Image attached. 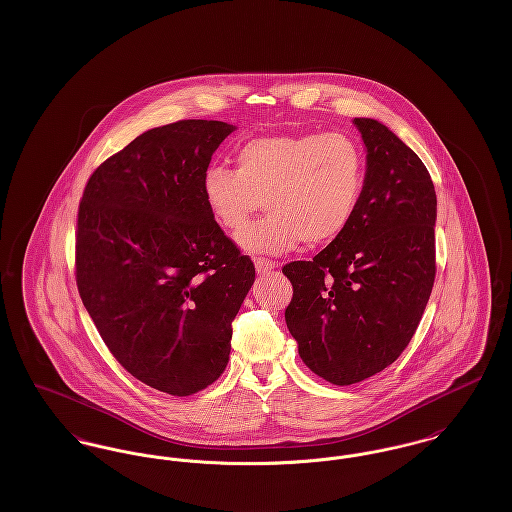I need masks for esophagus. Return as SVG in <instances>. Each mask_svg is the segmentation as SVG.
Segmentation results:
<instances>
[{"label": "esophagus", "instance_id": "esophagus-1", "mask_svg": "<svg viewBox=\"0 0 512 512\" xmlns=\"http://www.w3.org/2000/svg\"><path fill=\"white\" fill-rule=\"evenodd\" d=\"M255 268H257V272L259 274H267V272H272L274 268H278V263H274V261H268V259H255Z\"/></svg>", "mask_w": 512, "mask_h": 512}]
</instances>
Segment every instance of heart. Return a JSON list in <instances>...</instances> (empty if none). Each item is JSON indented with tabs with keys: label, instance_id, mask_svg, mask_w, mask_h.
<instances>
[{
	"label": "heart",
	"instance_id": "heart-1",
	"mask_svg": "<svg viewBox=\"0 0 512 512\" xmlns=\"http://www.w3.org/2000/svg\"><path fill=\"white\" fill-rule=\"evenodd\" d=\"M236 169L211 167L201 192L213 220L238 232L259 209L238 242L247 253L278 255L301 240L334 242L345 232L365 184V155L345 132L274 134L247 140L234 153Z\"/></svg>",
	"mask_w": 512,
	"mask_h": 512
}]
</instances>
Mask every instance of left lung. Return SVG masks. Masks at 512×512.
I'll list each match as a JSON object with an SVG mask.
<instances>
[{"instance_id":"1","label":"left lung","mask_w":512,"mask_h":512,"mask_svg":"<svg viewBox=\"0 0 512 512\" xmlns=\"http://www.w3.org/2000/svg\"><path fill=\"white\" fill-rule=\"evenodd\" d=\"M365 184L340 238L282 268L286 324L299 357L334 386L382 372L409 345L436 278V190L413 149L374 119H355Z\"/></svg>"}]
</instances>
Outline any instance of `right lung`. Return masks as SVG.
Wrapping results in <instances>:
<instances>
[{
    "mask_svg": "<svg viewBox=\"0 0 512 512\" xmlns=\"http://www.w3.org/2000/svg\"><path fill=\"white\" fill-rule=\"evenodd\" d=\"M236 126L151 128L90 176L76 222V286L134 378L186 397L228 365L255 267L213 220L201 180Z\"/></svg>",
    "mask_w": 512,
    "mask_h": 512,
    "instance_id": "right-lung-1",
    "label": "right lung"
}]
</instances>
